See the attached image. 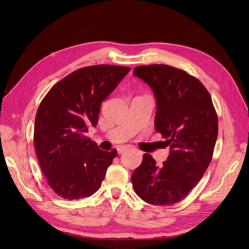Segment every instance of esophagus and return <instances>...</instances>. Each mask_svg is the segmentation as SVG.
Here are the masks:
<instances>
[{"mask_svg": "<svg viewBox=\"0 0 249 249\" xmlns=\"http://www.w3.org/2000/svg\"><path fill=\"white\" fill-rule=\"evenodd\" d=\"M127 150V147H120V148H118L117 149V151H118V154H122L123 152H125Z\"/></svg>", "mask_w": 249, "mask_h": 249, "instance_id": "obj_1", "label": "esophagus"}]
</instances>
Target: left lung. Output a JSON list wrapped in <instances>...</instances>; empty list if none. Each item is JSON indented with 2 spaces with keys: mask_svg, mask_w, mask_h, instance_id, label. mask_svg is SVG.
<instances>
[{
  "mask_svg": "<svg viewBox=\"0 0 249 249\" xmlns=\"http://www.w3.org/2000/svg\"><path fill=\"white\" fill-rule=\"evenodd\" d=\"M133 74L153 89L156 131L170 148L162 166L144 154L131 176L133 188L147 203L175 204L197 185L212 160L218 116L206 88L185 71L155 64L136 67Z\"/></svg>",
  "mask_w": 249,
  "mask_h": 249,
  "instance_id": "obj_1",
  "label": "left lung"
}]
</instances>
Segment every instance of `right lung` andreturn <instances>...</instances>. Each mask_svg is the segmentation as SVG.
Segmentation results:
<instances>
[{"label": "right lung", "instance_id": "right-lung-1", "mask_svg": "<svg viewBox=\"0 0 249 249\" xmlns=\"http://www.w3.org/2000/svg\"><path fill=\"white\" fill-rule=\"evenodd\" d=\"M129 67L81 68L58 82L42 99L34 126V147L51 189L68 200L95 193L116 150L101 151L87 137L100 106L129 73Z\"/></svg>", "mask_w": 249, "mask_h": 249}]
</instances>
